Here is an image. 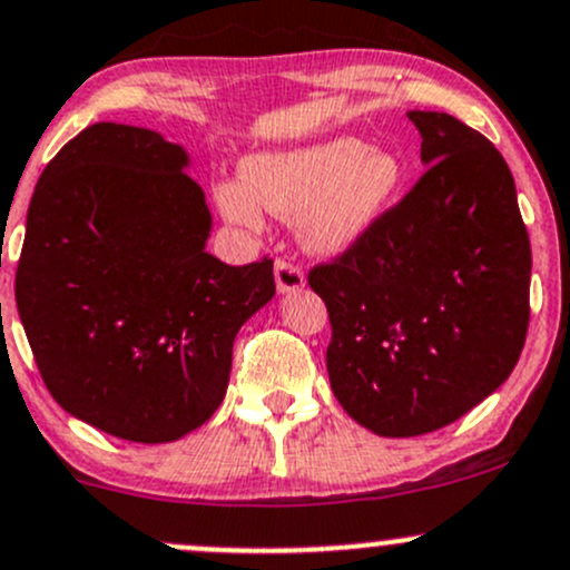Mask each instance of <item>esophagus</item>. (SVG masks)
I'll use <instances>...</instances> for the list:
<instances>
[{"label": "esophagus", "mask_w": 570, "mask_h": 570, "mask_svg": "<svg viewBox=\"0 0 570 570\" xmlns=\"http://www.w3.org/2000/svg\"><path fill=\"white\" fill-rule=\"evenodd\" d=\"M275 286H278L281 295H289V292H301L305 286L303 269L286 259H275Z\"/></svg>", "instance_id": "obj_1"}]
</instances>
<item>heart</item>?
I'll return each instance as SVG.
<instances>
[{
  "label": "heart",
  "instance_id": "1",
  "mask_svg": "<svg viewBox=\"0 0 570 570\" xmlns=\"http://www.w3.org/2000/svg\"><path fill=\"white\" fill-rule=\"evenodd\" d=\"M401 185V164L387 149L352 136L262 153L245 160L243 185L215 188L220 213L259 226V207L278 218L301 215V237L314 254H344L376 226Z\"/></svg>",
  "mask_w": 570,
  "mask_h": 570
}]
</instances>
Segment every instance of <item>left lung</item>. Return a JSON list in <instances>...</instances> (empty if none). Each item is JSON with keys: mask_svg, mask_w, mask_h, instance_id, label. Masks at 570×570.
I'll return each mask as SVG.
<instances>
[{"mask_svg": "<svg viewBox=\"0 0 570 570\" xmlns=\"http://www.w3.org/2000/svg\"><path fill=\"white\" fill-rule=\"evenodd\" d=\"M426 166L361 243L308 273L331 314V387L380 436L436 431L511 376L530 322V237L494 144L410 111Z\"/></svg>", "mask_w": 570, "mask_h": 570, "instance_id": "1", "label": "left lung"}]
</instances>
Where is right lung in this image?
<instances>
[{
	"label": "right lung",
	"mask_w": 570,
	"mask_h": 570,
	"mask_svg": "<svg viewBox=\"0 0 570 570\" xmlns=\"http://www.w3.org/2000/svg\"><path fill=\"white\" fill-rule=\"evenodd\" d=\"M179 144L98 122L35 185L16 305L57 404L128 442H175L224 401L235 335L275 295L273 259L207 254L213 215Z\"/></svg>",
	"instance_id": "add662e5"
}]
</instances>
